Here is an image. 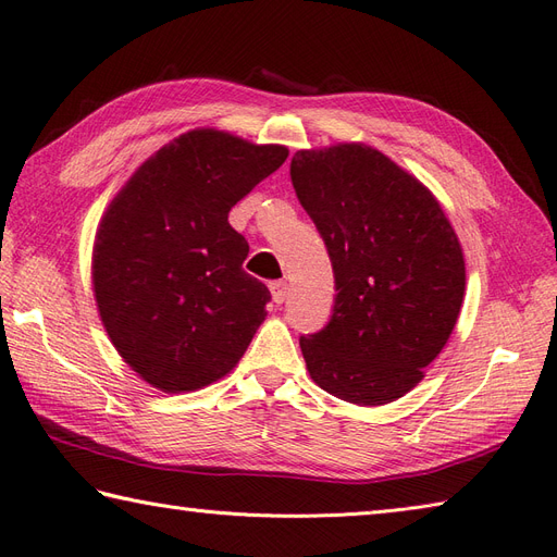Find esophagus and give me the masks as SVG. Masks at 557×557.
Returning <instances> with one entry per match:
<instances>
[{
  "label": "esophagus",
  "instance_id": "esophagus-1",
  "mask_svg": "<svg viewBox=\"0 0 557 557\" xmlns=\"http://www.w3.org/2000/svg\"><path fill=\"white\" fill-rule=\"evenodd\" d=\"M269 290H272V297H274L276 305H283L285 293H288V283H285V281H272V283H269Z\"/></svg>",
  "mask_w": 557,
  "mask_h": 557
}]
</instances>
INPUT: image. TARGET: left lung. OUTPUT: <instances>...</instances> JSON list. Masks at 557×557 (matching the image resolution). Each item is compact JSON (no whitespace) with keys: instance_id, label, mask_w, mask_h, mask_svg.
Listing matches in <instances>:
<instances>
[{"instance_id":"left-lung-1","label":"left lung","mask_w":557,"mask_h":557,"mask_svg":"<svg viewBox=\"0 0 557 557\" xmlns=\"http://www.w3.org/2000/svg\"><path fill=\"white\" fill-rule=\"evenodd\" d=\"M299 205L334 272L330 323L299 336L325 393L379 407L407 395L440 356L465 295V258L440 201L372 146L299 150Z\"/></svg>"}]
</instances>
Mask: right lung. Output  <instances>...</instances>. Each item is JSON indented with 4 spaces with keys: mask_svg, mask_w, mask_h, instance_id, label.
<instances>
[{
    "mask_svg": "<svg viewBox=\"0 0 557 557\" xmlns=\"http://www.w3.org/2000/svg\"><path fill=\"white\" fill-rule=\"evenodd\" d=\"M288 158L193 129L146 160L97 230V309L123 360L164 393L197 391L239 362L272 299L244 272L230 209Z\"/></svg>",
    "mask_w": 557,
    "mask_h": 557,
    "instance_id": "obj_1",
    "label": "right lung"
}]
</instances>
